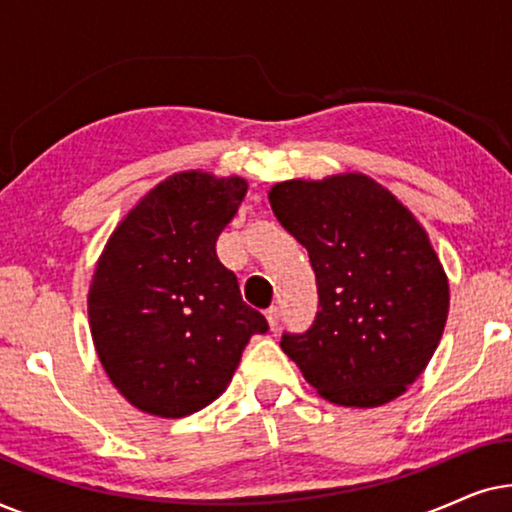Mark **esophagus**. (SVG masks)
<instances>
[{
	"mask_svg": "<svg viewBox=\"0 0 512 512\" xmlns=\"http://www.w3.org/2000/svg\"><path fill=\"white\" fill-rule=\"evenodd\" d=\"M265 317H268V324H270L272 331H277V328H279V317H282V312H279V307H277V305L268 307V310H265Z\"/></svg>",
	"mask_w": 512,
	"mask_h": 512,
	"instance_id": "obj_1",
	"label": "esophagus"
}]
</instances>
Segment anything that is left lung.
<instances>
[{
	"instance_id": "obj_1",
	"label": "left lung",
	"mask_w": 512,
	"mask_h": 512,
	"mask_svg": "<svg viewBox=\"0 0 512 512\" xmlns=\"http://www.w3.org/2000/svg\"><path fill=\"white\" fill-rule=\"evenodd\" d=\"M272 212L303 244L319 310L282 349L321 396L375 408L422 375L443 335L450 286L424 228L363 174L272 186Z\"/></svg>"
}]
</instances>
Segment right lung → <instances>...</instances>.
<instances>
[{"label":"right lung","instance_id":"right-lung-1","mask_svg":"<svg viewBox=\"0 0 512 512\" xmlns=\"http://www.w3.org/2000/svg\"><path fill=\"white\" fill-rule=\"evenodd\" d=\"M247 193L240 177L181 172L109 237L88 293L93 342L114 387L142 412L186 417L219 398L268 321L242 300L216 240Z\"/></svg>","mask_w":512,"mask_h":512}]
</instances>
